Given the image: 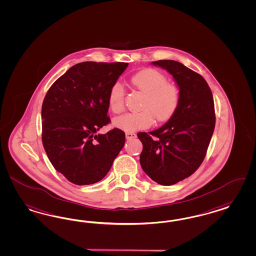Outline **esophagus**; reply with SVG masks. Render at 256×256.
Wrapping results in <instances>:
<instances>
[{
    "label": "esophagus",
    "instance_id": "1",
    "mask_svg": "<svg viewBox=\"0 0 256 256\" xmlns=\"http://www.w3.org/2000/svg\"><path fill=\"white\" fill-rule=\"evenodd\" d=\"M125 134H126V138L127 140H131V138H134L136 136V134L132 132H126Z\"/></svg>",
    "mask_w": 256,
    "mask_h": 256
}]
</instances>
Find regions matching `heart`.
Segmentation results:
<instances>
[{"mask_svg": "<svg viewBox=\"0 0 256 256\" xmlns=\"http://www.w3.org/2000/svg\"><path fill=\"white\" fill-rule=\"evenodd\" d=\"M132 86L145 93L142 108L136 113H127L114 120V125L126 132H134L150 127L154 116L158 122L169 120L176 114L180 102L178 88L167 82L161 72L152 68H144L131 78ZM108 105L114 114L125 109V91L120 82H114L110 88Z\"/></svg>", "mask_w": 256, "mask_h": 256, "instance_id": "b5f03b06", "label": "heart"}]
</instances>
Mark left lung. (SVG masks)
Returning a JSON list of instances; mask_svg holds the SVG:
<instances>
[{
  "mask_svg": "<svg viewBox=\"0 0 256 256\" xmlns=\"http://www.w3.org/2000/svg\"><path fill=\"white\" fill-rule=\"evenodd\" d=\"M166 69L180 87V106L168 122L152 132H140L142 169L151 180L169 186L185 180L204 160L216 126L214 98L207 82L178 62H152Z\"/></svg>",
  "mask_w": 256,
  "mask_h": 256,
  "instance_id": "1",
  "label": "left lung"
}]
</instances>
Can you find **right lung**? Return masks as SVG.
Here are the masks:
<instances>
[{
  "label": "right lung",
  "instance_id": "1",
  "mask_svg": "<svg viewBox=\"0 0 256 256\" xmlns=\"http://www.w3.org/2000/svg\"><path fill=\"white\" fill-rule=\"evenodd\" d=\"M127 62H84L51 86L42 106V140L53 167L76 185L102 180L122 149L120 129L100 134L107 116L110 88Z\"/></svg>",
  "mask_w": 256,
  "mask_h": 256
}]
</instances>
